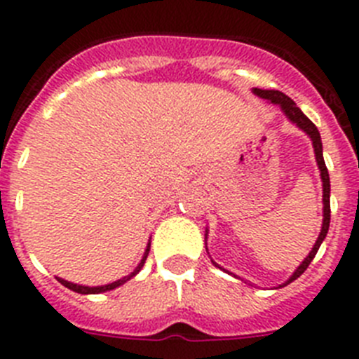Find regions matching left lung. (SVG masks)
Wrapping results in <instances>:
<instances>
[{
	"instance_id": "obj_1",
	"label": "left lung",
	"mask_w": 359,
	"mask_h": 359,
	"mask_svg": "<svg viewBox=\"0 0 359 359\" xmlns=\"http://www.w3.org/2000/svg\"><path fill=\"white\" fill-rule=\"evenodd\" d=\"M253 93L259 95L261 98H266V100H269V102L273 104H278V106L282 107V111L286 113L287 118L291 120L293 123H297L298 128L302 129V131H306L307 135H309V138L313 140V147H315V154H316V163H318V169H320V176H322V183H323V224H322V231H320L318 239H316L315 246H313V250H311L309 255L306 257V261L302 262V264L298 266L297 271H294L293 275H291L290 280L286 282V284H290V282L297 280L300 275L306 271L307 268H309L311 261L315 259L316 252H318L320 244L323 243V239H325V236H327L329 231V223H331V201H329V196H331V182H329V172H327V167H325V161H323V154H322V138H320V133L318 129H316V126L313 122H311L309 118H307L306 115H304L302 111L298 109L297 104L291 100L287 95H284L282 91H277V90H259V88H255L253 90ZM215 264V262H214ZM217 266V264H215ZM284 284V286H286Z\"/></svg>"
}]
</instances>
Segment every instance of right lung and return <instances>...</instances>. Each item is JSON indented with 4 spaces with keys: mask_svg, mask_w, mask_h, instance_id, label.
I'll return each mask as SVG.
<instances>
[{
    "mask_svg": "<svg viewBox=\"0 0 359 359\" xmlns=\"http://www.w3.org/2000/svg\"><path fill=\"white\" fill-rule=\"evenodd\" d=\"M149 250H151V244H149V246H147V250H145V253H144V259H142V262H140V264H138V268H136L135 271H133V273L129 275V277H123V278H120V280L113 282V284H107V286L88 287V286H79V284H72V282H66V280H62V278H57V280L61 282L62 286H66V287H68V290L75 291V293H81V294H97V293H106V291H111V290H115V287L122 286L123 282H128L129 278H131V277H135V275L138 273V271H140V269H142V266H144V262H145V259H147V255H149Z\"/></svg>",
    "mask_w": 359,
    "mask_h": 359,
    "instance_id": "add662e5",
    "label": "right lung"
}]
</instances>
